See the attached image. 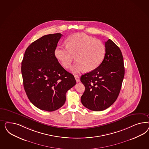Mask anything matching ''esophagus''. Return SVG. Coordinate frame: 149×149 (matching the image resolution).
Here are the masks:
<instances>
[{
  "label": "esophagus",
  "mask_w": 149,
  "mask_h": 149,
  "mask_svg": "<svg viewBox=\"0 0 149 149\" xmlns=\"http://www.w3.org/2000/svg\"><path fill=\"white\" fill-rule=\"evenodd\" d=\"M75 80H76V81H77V82H80V77H79L78 76V75H75Z\"/></svg>",
  "instance_id": "1"
}]
</instances>
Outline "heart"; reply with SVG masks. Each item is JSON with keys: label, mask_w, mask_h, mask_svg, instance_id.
I'll return each mask as SVG.
<instances>
[{"label": "heart", "mask_w": 149, "mask_h": 149, "mask_svg": "<svg viewBox=\"0 0 149 149\" xmlns=\"http://www.w3.org/2000/svg\"><path fill=\"white\" fill-rule=\"evenodd\" d=\"M105 54L106 47L102 41L84 33L69 36L66 46L58 45L54 50L55 57L64 68H69L75 56L77 62L71 68L74 73L94 70L103 62Z\"/></svg>", "instance_id": "1"}]
</instances>
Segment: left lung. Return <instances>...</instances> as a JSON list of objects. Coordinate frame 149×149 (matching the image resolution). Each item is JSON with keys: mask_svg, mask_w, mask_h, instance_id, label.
<instances>
[{"mask_svg": "<svg viewBox=\"0 0 149 149\" xmlns=\"http://www.w3.org/2000/svg\"><path fill=\"white\" fill-rule=\"evenodd\" d=\"M105 46L106 54L100 65L80 78L85 87L81 103L95 111L108 108L116 101L125 75L123 57L120 48L110 39L105 41Z\"/></svg>", "mask_w": 149, "mask_h": 149, "instance_id": "obj_1", "label": "left lung"}]
</instances>
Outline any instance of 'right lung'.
Returning <instances> with one entry per match:
<instances>
[{
	"instance_id": "add662e5",
	"label": "right lung",
	"mask_w": 149,
	"mask_h": 149,
	"mask_svg": "<svg viewBox=\"0 0 149 149\" xmlns=\"http://www.w3.org/2000/svg\"><path fill=\"white\" fill-rule=\"evenodd\" d=\"M62 35L49 34L32 42L25 51L21 72L30 102L42 110L53 111L65 103V94L75 85L72 74L55 57L54 49Z\"/></svg>"
}]
</instances>
